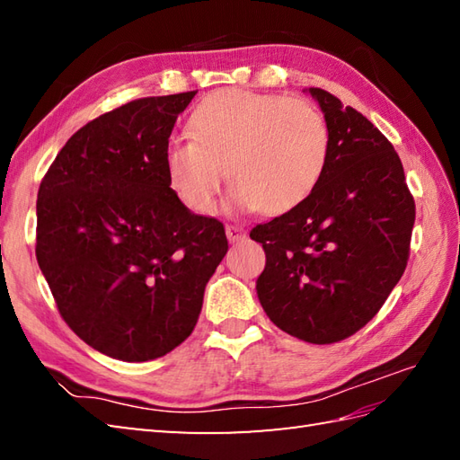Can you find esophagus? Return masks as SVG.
Instances as JSON below:
<instances>
[{
  "instance_id": "esophagus-1",
  "label": "esophagus",
  "mask_w": 460,
  "mask_h": 460,
  "mask_svg": "<svg viewBox=\"0 0 460 460\" xmlns=\"http://www.w3.org/2000/svg\"><path fill=\"white\" fill-rule=\"evenodd\" d=\"M225 233H227V239L231 243H237V241L245 239V229L239 227V225H227V229H225Z\"/></svg>"
}]
</instances>
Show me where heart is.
<instances>
[{
	"mask_svg": "<svg viewBox=\"0 0 460 460\" xmlns=\"http://www.w3.org/2000/svg\"><path fill=\"white\" fill-rule=\"evenodd\" d=\"M190 138L165 146L164 168L175 198L198 215L215 211L223 170L237 208L295 209L316 190L330 154L328 124L314 104L243 89L205 96Z\"/></svg>",
	"mask_w": 460,
	"mask_h": 460,
	"instance_id": "1",
	"label": "heart"
}]
</instances>
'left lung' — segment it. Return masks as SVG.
I'll list each match as a JSON object with an SVG mask.
<instances>
[{
  "instance_id": "1",
  "label": "left lung",
  "mask_w": 460,
  "mask_h": 460,
  "mask_svg": "<svg viewBox=\"0 0 460 460\" xmlns=\"http://www.w3.org/2000/svg\"><path fill=\"white\" fill-rule=\"evenodd\" d=\"M310 94L330 130L324 175L295 209L252 227L251 239L267 255L257 295L272 324L334 344L364 328L402 279L415 201L392 142L334 94Z\"/></svg>"
}]
</instances>
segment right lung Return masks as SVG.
Segmentation results:
<instances>
[{
    "instance_id": "obj_1",
    "label": "right lung",
    "mask_w": 460,
    "mask_h": 460,
    "mask_svg": "<svg viewBox=\"0 0 460 460\" xmlns=\"http://www.w3.org/2000/svg\"><path fill=\"white\" fill-rule=\"evenodd\" d=\"M195 93L101 114L66 140L39 185L35 255L58 314L122 361L162 358L191 334L229 249L223 223L185 208L164 168Z\"/></svg>"
}]
</instances>
